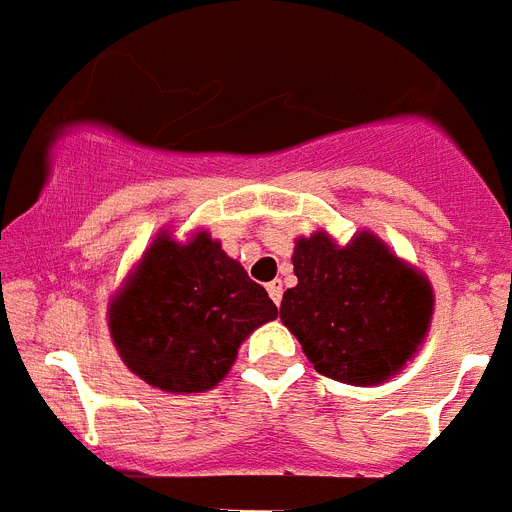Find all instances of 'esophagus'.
I'll return each instance as SVG.
<instances>
[{"mask_svg": "<svg viewBox=\"0 0 512 512\" xmlns=\"http://www.w3.org/2000/svg\"><path fill=\"white\" fill-rule=\"evenodd\" d=\"M267 290H269V298H272V301H275V304L280 306V301H282V282L280 280L269 282Z\"/></svg>", "mask_w": 512, "mask_h": 512, "instance_id": "esophagus-1", "label": "esophagus"}]
</instances>
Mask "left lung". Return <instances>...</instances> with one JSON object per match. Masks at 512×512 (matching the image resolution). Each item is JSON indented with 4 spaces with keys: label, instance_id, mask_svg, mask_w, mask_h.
Masks as SVG:
<instances>
[{
    "label": "left lung",
    "instance_id": "left-lung-1",
    "mask_svg": "<svg viewBox=\"0 0 512 512\" xmlns=\"http://www.w3.org/2000/svg\"><path fill=\"white\" fill-rule=\"evenodd\" d=\"M293 272L298 285L285 290L280 320L320 375L378 386L410 362L428 333L431 282L372 232L349 245L322 230L298 237Z\"/></svg>",
    "mask_w": 512,
    "mask_h": 512
}]
</instances>
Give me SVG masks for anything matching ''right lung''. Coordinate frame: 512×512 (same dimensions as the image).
Masks as SVG:
<instances>
[{
    "label": "right lung",
    "mask_w": 512,
    "mask_h": 512,
    "mask_svg": "<svg viewBox=\"0 0 512 512\" xmlns=\"http://www.w3.org/2000/svg\"><path fill=\"white\" fill-rule=\"evenodd\" d=\"M275 317L267 290L208 232L190 243L161 232L108 312L124 365L169 394L214 388L240 343Z\"/></svg>",
    "instance_id": "obj_1"
}]
</instances>
